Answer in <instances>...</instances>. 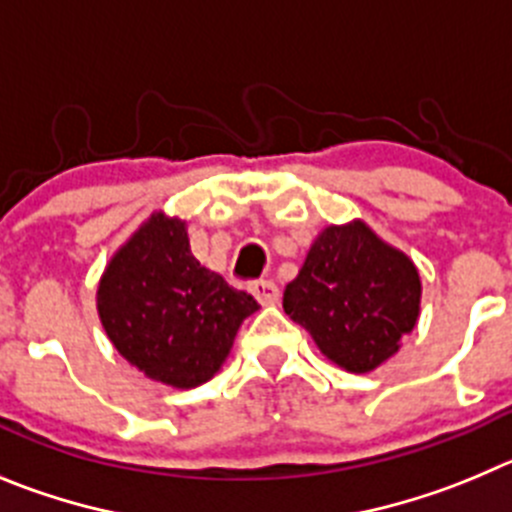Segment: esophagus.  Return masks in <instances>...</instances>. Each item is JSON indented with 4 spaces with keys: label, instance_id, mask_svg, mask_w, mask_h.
Listing matches in <instances>:
<instances>
[{
    "label": "esophagus",
    "instance_id": "34e87169",
    "mask_svg": "<svg viewBox=\"0 0 512 512\" xmlns=\"http://www.w3.org/2000/svg\"><path fill=\"white\" fill-rule=\"evenodd\" d=\"M250 293L255 295L262 305H275L280 298L278 285L272 283V280H255V283L250 285Z\"/></svg>",
    "mask_w": 512,
    "mask_h": 512
}]
</instances>
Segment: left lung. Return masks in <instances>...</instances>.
<instances>
[{"mask_svg": "<svg viewBox=\"0 0 512 512\" xmlns=\"http://www.w3.org/2000/svg\"><path fill=\"white\" fill-rule=\"evenodd\" d=\"M419 303L417 265L361 219L323 229L283 295L285 313L351 374L374 371L399 351Z\"/></svg>", "mask_w": 512, "mask_h": 512, "instance_id": "1", "label": "left lung"}]
</instances>
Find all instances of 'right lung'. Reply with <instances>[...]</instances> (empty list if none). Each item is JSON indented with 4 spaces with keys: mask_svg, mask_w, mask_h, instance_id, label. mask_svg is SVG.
<instances>
[{
    "mask_svg": "<svg viewBox=\"0 0 512 512\" xmlns=\"http://www.w3.org/2000/svg\"><path fill=\"white\" fill-rule=\"evenodd\" d=\"M260 308L191 255L186 222L154 212L118 247L98 283L116 351L148 379L194 389L212 379L242 321Z\"/></svg>",
    "mask_w": 512,
    "mask_h": 512,
    "instance_id": "obj_1",
    "label": "right lung"
}]
</instances>
